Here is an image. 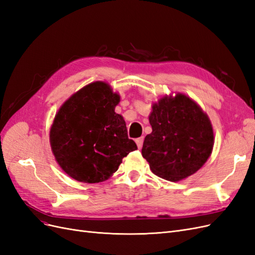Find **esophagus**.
<instances>
[{
	"mask_svg": "<svg viewBox=\"0 0 255 255\" xmlns=\"http://www.w3.org/2000/svg\"><path fill=\"white\" fill-rule=\"evenodd\" d=\"M135 141H136V143H137L138 149H141V148H142V143H143V137L137 138V139H136Z\"/></svg>",
	"mask_w": 255,
	"mask_h": 255,
	"instance_id": "esophagus-1",
	"label": "esophagus"
}]
</instances>
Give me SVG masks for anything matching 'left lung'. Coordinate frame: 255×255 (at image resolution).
Instances as JSON below:
<instances>
[{"mask_svg": "<svg viewBox=\"0 0 255 255\" xmlns=\"http://www.w3.org/2000/svg\"><path fill=\"white\" fill-rule=\"evenodd\" d=\"M152 133L141 154L154 174L177 182L196 173L211 156L214 130L208 116L188 96L161 97L149 116Z\"/></svg>", "mask_w": 255, "mask_h": 255, "instance_id": "obj_1", "label": "left lung"}]
</instances>
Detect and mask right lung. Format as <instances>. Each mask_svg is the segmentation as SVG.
I'll use <instances>...</instances> for the list:
<instances>
[{"mask_svg":"<svg viewBox=\"0 0 255 255\" xmlns=\"http://www.w3.org/2000/svg\"><path fill=\"white\" fill-rule=\"evenodd\" d=\"M120 96L106 82H94L59 107L50 129V144L59 167L83 183L109 180L122 158L137 145L115 107Z\"/></svg>","mask_w":255,"mask_h":255,"instance_id":"add662e5","label":"right lung"}]
</instances>
